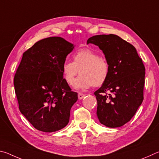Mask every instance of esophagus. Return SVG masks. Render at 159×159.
<instances>
[{"label": "esophagus", "mask_w": 159, "mask_h": 159, "mask_svg": "<svg viewBox=\"0 0 159 159\" xmlns=\"http://www.w3.org/2000/svg\"><path fill=\"white\" fill-rule=\"evenodd\" d=\"M84 97H85L84 94H83L81 93H79V95H78V98H79V99H82L83 98H84Z\"/></svg>", "instance_id": "obj_1"}]
</instances>
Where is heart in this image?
<instances>
[{"label":"heart","instance_id":"b5f03b06","mask_svg":"<svg viewBox=\"0 0 159 159\" xmlns=\"http://www.w3.org/2000/svg\"><path fill=\"white\" fill-rule=\"evenodd\" d=\"M73 57L74 61L65 60L61 66L64 79L68 84H73L79 70L80 76L74 83L77 89L85 90L93 85L99 87L104 84L109 74V64L105 58L89 48L77 50Z\"/></svg>","mask_w":159,"mask_h":159}]
</instances>
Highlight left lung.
Instances as JSON below:
<instances>
[{
	"mask_svg": "<svg viewBox=\"0 0 159 159\" xmlns=\"http://www.w3.org/2000/svg\"><path fill=\"white\" fill-rule=\"evenodd\" d=\"M87 43L98 45L109 64L108 78L94 93L98 119L107 127H120L130 121L144 99V64L135 48L116 35H97Z\"/></svg>",
	"mask_w": 159,
	"mask_h": 159,
	"instance_id": "obj_1",
	"label": "left lung"
}]
</instances>
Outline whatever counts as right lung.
Segmentation results:
<instances>
[{
	"instance_id": "right-lung-1",
	"label": "right lung",
	"mask_w": 159,
	"mask_h": 159,
	"mask_svg": "<svg viewBox=\"0 0 159 159\" xmlns=\"http://www.w3.org/2000/svg\"><path fill=\"white\" fill-rule=\"evenodd\" d=\"M74 48L61 37L36 42L23 53L14 77L19 109L34 127L52 133L68 124L78 93L63 78L61 66Z\"/></svg>"
}]
</instances>
